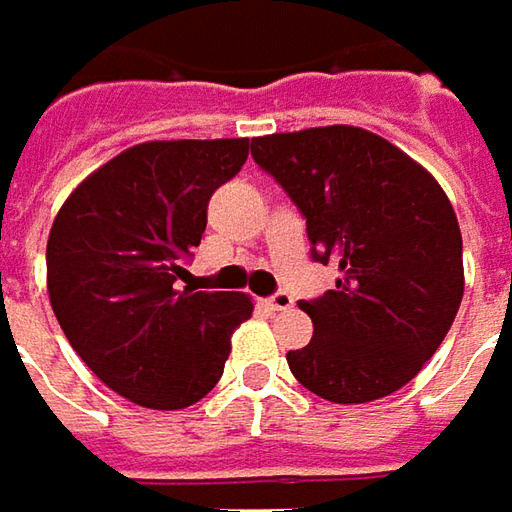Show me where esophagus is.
<instances>
[{
	"instance_id": "esophagus-1",
	"label": "esophagus",
	"mask_w": 512,
	"mask_h": 512,
	"mask_svg": "<svg viewBox=\"0 0 512 512\" xmlns=\"http://www.w3.org/2000/svg\"><path fill=\"white\" fill-rule=\"evenodd\" d=\"M296 304V298L290 296V293H284V290H279V293H273V296L267 298V307L270 310H290Z\"/></svg>"
}]
</instances>
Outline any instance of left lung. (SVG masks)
Segmentation results:
<instances>
[{
    "label": "left lung",
    "mask_w": 512,
    "mask_h": 512,
    "mask_svg": "<svg viewBox=\"0 0 512 512\" xmlns=\"http://www.w3.org/2000/svg\"><path fill=\"white\" fill-rule=\"evenodd\" d=\"M250 154L307 219L312 259L335 290L301 301L312 341L287 352L296 380L329 403L403 389L454 324L462 233L440 183L358 126L253 137Z\"/></svg>",
    "instance_id": "left-lung-1"
}]
</instances>
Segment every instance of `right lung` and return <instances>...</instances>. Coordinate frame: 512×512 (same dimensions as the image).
I'll return each mask as SVG.
<instances>
[{
	"label": "right lung",
	"mask_w": 512,
	"mask_h": 512,
	"mask_svg": "<svg viewBox=\"0 0 512 512\" xmlns=\"http://www.w3.org/2000/svg\"><path fill=\"white\" fill-rule=\"evenodd\" d=\"M248 137L152 140L89 174L47 239V290L72 349L112 392L174 411L214 389L253 304L180 284L208 202L248 160Z\"/></svg>",
	"instance_id": "right-lung-1"
}]
</instances>
